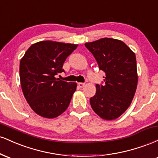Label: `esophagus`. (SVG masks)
<instances>
[{"label": "esophagus", "instance_id": "34e87169", "mask_svg": "<svg viewBox=\"0 0 158 158\" xmlns=\"http://www.w3.org/2000/svg\"><path fill=\"white\" fill-rule=\"evenodd\" d=\"M85 83H82V82H79V83H78V85H79V88H83V87L85 86Z\"/></svg>", "mask_w": 158, "mask_h": 158}]
</instances>
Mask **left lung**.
I'll return each mask as SVG.
<instances>
[{
  "label": "left lung",
  "instance_id": "left-lung-1",
  "mask_svg": "<svg viewBox=\"0 0 158 158\" xmlns=\"http://www.w3.org/2000/svg\"><path fill=\"white\" fill-rule=\"evenodd\" d=\"M85 45L106 73L105 84L96 85L97 92L90 99L92 109L103 119L118 118L130 106L137 89L135 53L123 41L110 38Z\"/></svg>",
  "mask_w": 158,
  "mask_h": 158
}]
</instances>
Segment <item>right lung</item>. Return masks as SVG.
<instances>
[{"instance_id":"1","label":"right lung","mask_w":158,"mask_h":158,"mask_svg":"<svg viewBox=\"0 0 158 158\" xmlns=\"http://www.w3.org/2000/svg\"><path fill=\"white\" fill-rule=\"evenodd\" d=\"M78 44L41 41L32 44L20 61V80L29 106L41 117L52 119L68 108L77 90L76 82L55 77Z\"/></svg>"}]
</instances>
